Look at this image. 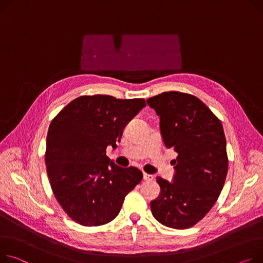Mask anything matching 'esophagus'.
<instances>
[{"label":"esophagus","instance_id":"34e87169","mask_svg":"<svg viewBox=\"0 0 263 263\" xmlns=\"http://www.w3.org/2000/svg\"><path fill=\"white\" fill-rule=\"evenodd\" d=\"M143 177H144V180H145V181H153V180H154L153 176H151V174H148V173H146V172H144Z\"/></svg>","mask_w":263,"mask_h":263}]
</instances>
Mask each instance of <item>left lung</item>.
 Returning a JSON list of instances; mask_svg holds the SVG:
<instances>
[{"mask_svg":"<svg viewBox=\"0 0 263 263\" xmlns=\"http://www.w3.org/2000/svg\"><path fill=\"white\" fill-rule=\"evenodd\" d=\"M160 116L166 148L179 155L172 161V182H156L160 196L151 201L153 217L167 227L185 230L211 211L223 188L229 160L221 121L194 95L165 92L147 99Z\"/></svg>","mask_w":263,"mask_h":263,"instance_id":"left-lung-1","label":"left lung"}]
</instances>
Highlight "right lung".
I'll return each mask as SVG.
<instances>
[{
	"label": "right lung",
	"instance_id": "obj_1",
	"mask_svg": "<svg viewBox=\"0 0 263 263\" xmlns=\"http://www.w3.org/2000/svg\"><path fill=\"white\" fill-rule=\"evenodd\" d=\"M146 103L109 95L80 96L51 120L45 164L52 192L75 222L99 226L119 214L125 197L142 181V171L117 166L106 155Z\"/></svg>",
	"mask_w": 263,
	"mask_h": 263
}]
</instances>
